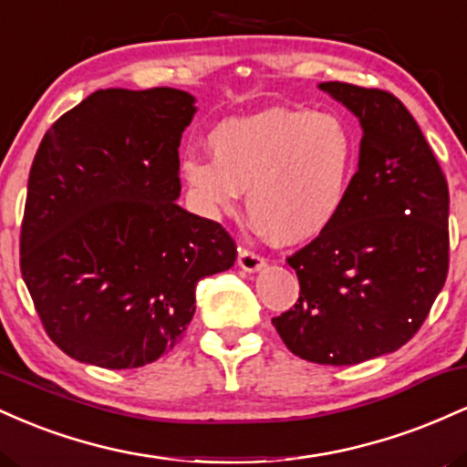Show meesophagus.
<instances>
[{"mask_svg": "<svg viewBox=\"0 0 467 467\" xmlns=\"http://www.w3.org/2000/svg\"><path fill=\"white\" fill-rule=\"evenodd\" d=\"M239 267L245 272H259L261 267L265 265V259L259 254V252L250 248H239Z\"/></svg>", "mask_w": 467, "mask_h": 467, "instance_id": "34e87169", "label": "esophagus"}]
</instances>
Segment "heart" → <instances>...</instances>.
I'll return each mask as SVG.
<instances>
[{
	"instance_id": "obj_1",
	"label": "heart",
	"mask_w": 467,
	"mask_h": 467,
	"mask_svg": "<svg viewBox=\"0 0 467 467\" xmlns=\"http://www.w3.org/2000/svg\"><path fill=\"white\" fill-rule=\"evenodd\" d=\"M211 158L182 164L203 215L237 211L241 191L259 226L294 245L323 234L345 206L358 158L351 122L331 111L270 107L222 120Z\"/></svg>"
}]
</instances>
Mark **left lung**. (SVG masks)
I'll return each instance as SVG.
<instances>
[{"mask_svg": "<svg viewBox=\"0 0 467 467\" xmlns=\"http://www.w3.org/2000/svg\"><path fill=\"white\" fill-rule=\"evenodd\" d=\"M318 88L360 120V160L336 222L287 256L301 294L272 325L294 356L347 367L420 331L448 276L450 195L400 99L340 80Z\"/></svg>", "mask_w": 467, "mask_h": 467, "instance_id": "obj_1", "label": "left lung"}]
</instances>
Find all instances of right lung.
<instances>
[{
    "label": "right lung",
    "mask_w": 467,
    "mask_h": 467,
    "mask_svg": "<svg viewBox=\"0 0 467 467\" xmlns=\"http://www.w3.org/2000/svg\"><path fill=\"white\" fill-rule=\"evenodd\" d=\"M195 111L182 89H99L36 149L21 276L46 334L74 360H158L195 314L197 281L237 261L222 223L175 203L178 149Z\"/></svg>",
    "instance_id": "right-lung-1"
}]
</instances>
